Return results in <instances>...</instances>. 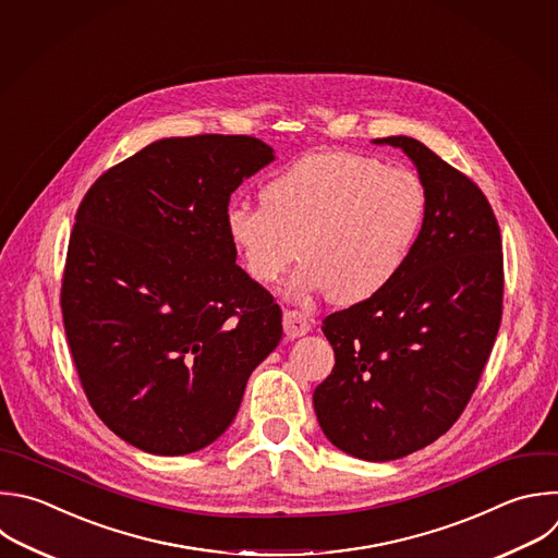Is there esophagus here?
Listing matches in <instances>:
<instances>
[{"label":"esophagus","instance_id":"obj_1","mask_svg":"<svg viewBox=\"0 0 558 558\" xmlns=\"http://www.w3.org/2000/svg\"><path fill=\"white\" fill-rule=\"evenodd\" d=\"M282 326H284L287 337L295 339V337H302L311 330V319L306 315H302L300 311H284Z\"/></svg>","mask_w":558,"mask_h":558}]
</instances>
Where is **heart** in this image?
Masks as SVG:
<instances>
[{
  "label": "heart",
  "mask_w": 558,
  "mask_h": 558,
  "mask_svg": "<svg viewBox=\"0 0 558 558\" xmlns=\"http://www.w3.org/2000/svg\"><path fill=\"white\" fill-rule=\"evenodd\" d=\"M263 206L234 202L223 226L243 269L276 282L300 254L289 291L356 304L403 274L425 223L423 181L352 150L311 153L265 181Z\"/></svg>",
  "instance_id": "1"
}]
</instances>
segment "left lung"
I'll list each match as a JSON object with an SVG mask.
<instances>
[{"label": "left lung", "instance_id": "left-lung-1", "mask_svg": "<svg viewBox=\"0 0 558 558\" xmlns=\"http://www.w3.org/2000/svg\"><path fill=\"white\" fill-rule=\"evenodd\" d=\"M427 195L418 243L395 284L322 322L335 367L313 392L324 436L369 462L405 458L451 429L493 350L504 298L499 226L477 185L408 135Z\"/></svg>", "mask_w": 558, "mask_h": 558}]
</instances>
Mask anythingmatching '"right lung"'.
Returning a JSON list of instances; mask_svg holds the SVG:
<instances>
[{
  "label": "right lung",
  "mask_w": 558,
  "mask_h": 558,
  "mask_svg": "<svg viewBox=\"0 0 558 558\" xmlns=\"http://www.w3.org/2000/svg\"><path fill=\"white\" fill-rule=\"evenodd\" d=\"M274 159L250 135L163 137L78 206L61 287L70 352L98 418L146 453L213 445L282 339L280 306L223 226L232 193Z\"/></svg>",
  "instance_id": "obj_1"
}]
</instances>
